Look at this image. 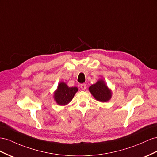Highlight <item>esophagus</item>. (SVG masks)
Wrapping results in <instances>:
<instances>
[{"mask_svg": "<svg viewBox=\"0 0 157 157\" xmlns=\"http://www.w3.org/2000/svg\"><path fill=\"white\" fill-rule=\"evenodd\" d=\"M80 88H81L82 90H84L86 88V84H80Z\"/></svg>", "mask_w": 157, "mask_h": 157, "instance_id": "1", "label": "esophagus"}]
</instances>
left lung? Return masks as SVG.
Segmentation results:
<instances>
[{"instance_id": "left-lung-1", "label": "left lung", "mask_w": 157, "mask_h": 157, "mask_svg": "<svg viewBox=\"0 0 157 157\" xmlns=\"http://www.w3.org/2000/svg\"><path fill=\"white\" fill-rule=\"evenodd\" d=\"M90 92L94 98L101 102H106L112 97V92L105 84L103 80H99L96 83L89 87Z\"/></svg>"}]
</instances>
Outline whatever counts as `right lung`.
I'll use <instances>...</instances> for the list:
<instances>
[{
  "instance_id": "right-lung-1",
  "label": "right lung",
  "mask_w": 157,
  "mask_h": 157,
  "mask_svg": "<svg viewBox=\"0 0 157 157\" xmlns=\"http://www.w3.org/2000/svg\"><path fill=\"white\" fill-rule=\"evenodd\" d=\"M77 91L78 88L69 87L66 83L61 82L58 84L57 89L54 92L53 98L57 104L65 105L70 102Z\"/></svg>"
}]
</instances>
